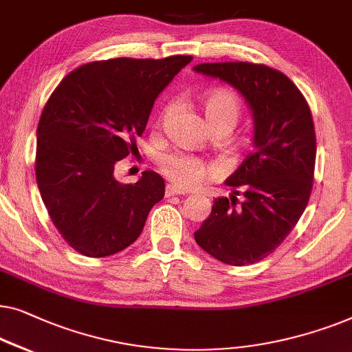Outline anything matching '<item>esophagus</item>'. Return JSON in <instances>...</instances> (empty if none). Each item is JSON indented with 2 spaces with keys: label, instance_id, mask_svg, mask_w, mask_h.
<instances>
[{
  "label": "esophagus",
  "instance_id": "obj_1",
  "mask_svg": "<svg viewBox=\"0 0 352 352\" xmlns=\"http://www.w3.org/2000/svg\"><path fill=\"white\" fill-rule=\"evenodd\" d=\"M182 195H186L185 190H182V188H177L174 185H167L166 186V196L170 197V196H182Z\"/></svg>",
  "mask_w": 352,
  "mask_h": 352
}]
</instances>
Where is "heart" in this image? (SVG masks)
<instances>
[{"label":"heart","mask_w":352,"mask_h":352,"mask_svg":"<svg viewBox=\"0 0 352 352\" xmlns=\"http://www.w3.org/2000/svg\"><path fill=\"white\" fill-rule=\"evenodd\" d=\"M207 121L212 129L226 127L231 129L237 124L241 118L242 105L239 97L230 89H215L204 97L202 102ZM175 103L170 102L162 111L161 120L174 111ZM157 167L167 180L180 188H191L209 178L219 175V167L214 162L202 160L195 155H188L185 151H166L157 156Z\"/></svg>","instance_id":"obj_1"}]
</instances>
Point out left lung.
<instances>
[{
  "label": "left lung",
  "instance_id": "left-lung-1",
  "mask_svg": "<svg viewBox=\"0 0 352 352\" xmlns=\"http://www.w3.org/2000/svg\"><path fill=\"white\" fill-rule=\"evenodd\" d=\"M195 70L234 86L255 126V150L226 180L234 195L217 197L195 239L226 265H254L284 242L308 206L316 166L313 115L294 81L263 63H199Z\"/></svg>",
  "mask_w": 352,
  "mask_h": 352
}]
</instances>
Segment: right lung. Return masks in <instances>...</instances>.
I'll return each instance as SVG.
<instances>
[{
	"instance_id": "right-lung-1",
	"label": "right lung",
	"mask_w": 352,
	"mask_h": 352,
	"mask_svg": "<svg viewBox=\"0 0 352 352\" xmlns=\"http://www.w3.org/2000/svg\"><path fill=\"white\" fill-rule=\"evenodd\" d=\"M191 56L89 62L62 79L38 122L36 183L54 226L92 258L124 250L140 236L164 180L145 170L121 185L115 164L137 151L155 98Z\"/></svg>"
}]
</instances>
